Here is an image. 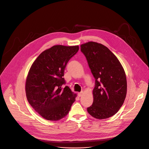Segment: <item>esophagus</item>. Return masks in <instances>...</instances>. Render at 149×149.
Masks as SVG:
<instances>
[{"label":"esophagus","instance_id":"1","mask_svg":"<svg viewBox=\"0 0 149 149\" xmlns=\"http://www.w3.org/2000/svg\"><path fill=\"white\" fill-rule=\"evenodd\" d=\"M83 92H81L78 93V95L79 97H81L83 95Z\"/></svg>","mask_w":149,"mask_h":149}]
</instances>
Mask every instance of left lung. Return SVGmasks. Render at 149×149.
Returning a JSON list of instances; mask_svg holds the SVG:
<instances>
[{
	"mask_svg": "<svg viewBox=\"0 0 149 149\" xmlns=\"http://www.w3.org/2000/svg\"><path fill=\"white\" fill-rule=\"evenodd\" d=\"M95 78L93 102L87 112L97 119L114 116L122 106L127 93L124 69L117 57L105 45L88 42L80 45Z\"/></svg>",
	"mask_w": 149,
	"mask_h": 149,
	"instance_id": "obj_1",
	"label": "left lung"
}]
</instances>
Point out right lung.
Masks as SVG:
<instances>
[{
	"mask_svg": "<svg viewBox=\"0 0 149 149\" xmlns=\"http://www.w3.org/2000/svg\"><path fill=\"white\" fill-rule=\"evenodd\" d=\"M78 49V45H54L39 54L29 69L25 84L27 100L47 120L62 119L75 101L77 94L62 86L65 83L66 64Z\"/></svg>",
	"mask_w": 149,
	"mask_h": 149,
	"instance_id": "1",
	"label": "right lung"
}]
</instances>
